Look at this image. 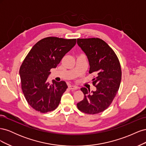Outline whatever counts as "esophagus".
<instances>
[{
    "mask_svg": "<svg viewBox=\"0 0 146 146\" xmlns=\"http://www.w3.org/2000/svg\"><path fill=\"white\" fill-rule=\"evenodd\" d=\"M69 89L70 90H76L78 89V87L77 86H74V85H69L68 86Z\"/></svg>",
    "mask_w": 146,
    "mask_h": 146,
    "instance_id": "34e87169",
    "label": "esophagus"
}]
</instances>
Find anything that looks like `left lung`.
<instances>
[{"mask_svg":"<svg viewBox=\"0 0 146 146\" xmlns=\"http://www.w3.org/2000/svg\"><path fill=\"white\" fill-rule=\"evenodd\" d=\"M77 44L88 57L89 73L97 74L92 79L96 91L90 92L86 88H82L84 99L77 104V108L86 114H98L111 105L119 90L122 77L121 64L115 52L102 39L78 38Z\"/></svg>","mask_w":146,"mask_h":146,"instance_id":"8db88e82","label":"left lung"}]
</instances>
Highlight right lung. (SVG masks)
I'll list each match as a JSON object with an SVG mask.
<instances>
[{"label": "right lung", "instance_id": "1", "mask_svg": "<svg viewBox=\"0 0 146 146\" xmlns=\"http://www.w3.org/2000/svg\"><path fill=\"white\" fill-rule=\"evenodd\" d=\"M76 39L47 37L35 44L22 63L19 74L21 88L28 104L42 113L55 110L68 88L64 81L47 78L66 54L76 45Z\"/></svg>", "mask_w": 146, "mask_h": 146}]
</instances>
